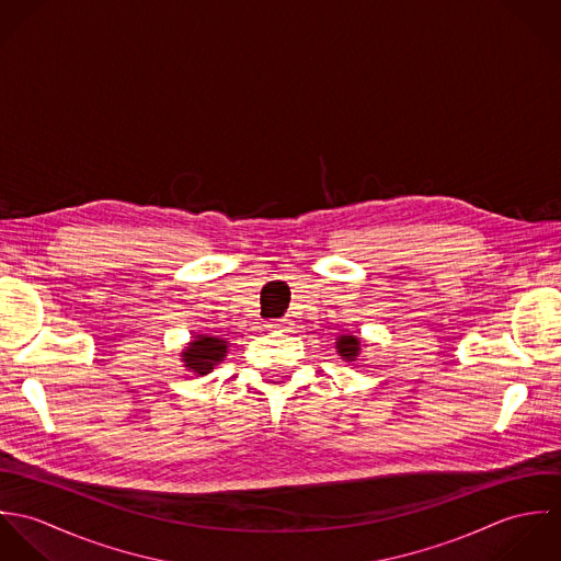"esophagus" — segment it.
Instances as JSON below:
<instances>
[{
  "mask_svg": "<svg viewBox=\"0 0 561 561\" xmlns=\"http://www.w3.org/2000/svg\"><path fill=\"white\" fill-rule=\"evenodd\" d=\"M267 328H270V330H278V328H283V323H280V321H270Z\"/></svg>",
  "mask_w": 561,
  "mask_h": 561,
  "instance_id": "34e87169",
  "label": "esophagus"
}]
</instances>
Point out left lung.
Segmentation results:
<instances>
[{"label": "left lung", "instance_id": "obj_1", "mask_svg": "<svg viewBox=\"0 0 561 561\" xmlns=\"http://www.w3.org/2000/svg\"><path fill=\"white\" fill-rule=\"evenodd\" d=\"M363 347H365V343L360 341V336H356V334H339L336 336V341H334V350H336V354L345 360V363H356L358 360V356H360V352H363Z\"/></svg>", "mask_w": 561, "mask_h": 561}]
</instances>
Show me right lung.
Masks as SVG:
<instances>
[{"instance_id":"add662e5","label":"right lung","mask_w":561,"mask_h":561,"mask_svg":"<svg viewBox=\"0 0 561 561\" xmlns=\"http://www.w3.org/2000/svg\"><path fill=\"white\" fill-rule=\"evenodd\" d=\"M229 354V341L216 334H194L190 343L181 350V363L187 371L196 376H207L214 371L216 365H220Z\"/></svg>"}]
</instances>
